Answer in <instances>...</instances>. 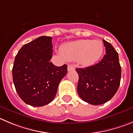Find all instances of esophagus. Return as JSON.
Returning <instances> with one entry per match:
<instances>
[{
  "mask_svg": "<svg viewBox=\"0 0 133 133\" xmlns=\"http://www.w3.org/2000/svg\"><path fill=\"white\" fill-rule=\"evenodd\" d=\"M74 69H75V66H74V65H72V64H69V65H68V71H70L71 70H74Z\"/></svg>",
  "mask_w": 133,
  "mask_h": 133,
  "instance_id": "esophagus-1",
  "label": "esophagus"
}]
</instances>
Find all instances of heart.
Segmentation results:
<instances>
[{"label": "heart", "instance_id": "b5f03b06", "mask_svg": "<svg viewBox=\"0 0 133 133\" xmlns=\"http://www.w3.org/2000/svg\"><path fill=\"white\" fill-rule=\"evenodd\" d=\"M104 50L100 40L81 39L69 42L62 46L64 56L69 60H77L84 66H90L96 63L102 56Z\"/></svg>", "mask_w": 133, "mask_h": 133}]
</instances>
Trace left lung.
Masks as SVG:
<instances>
[{"label":"left lung","instance_id":"8db88e82","mask_svg":"<svg viewBox=\"0 0 133 133\" xmlns=\"http://www.w3.org/2000/svg\"><path fill=\"white\" fill-rule=\"evenodd\" d=\"M103 42L106 54L100 62L75 69L79 75L78 95L85 102L96 106L107 102L115 95L121 76L118 53L110 43Z\"/></svg>","mask_w":133,"mask_h":133}]
</instances>
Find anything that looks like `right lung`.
<instances>
[{
	"label": "right lung",
	"mask_w": 133,
	"mask_h": 133,
	"mask_svg": "<svg viewBox=\"0 0 133 133\" xmlns=\"http://www.w3.org/2000/svg\"><path fill=\"white\" fill-rule=\"evenodd\" d=\"M52 38L38 37L21 48L14 62L12 77L20 98L30 106L40 107L49 104L56 95L60 81L67 74L68 65H54Z\"/></svg>",
	"instance_id": "add662e5"
}]
</instances>
